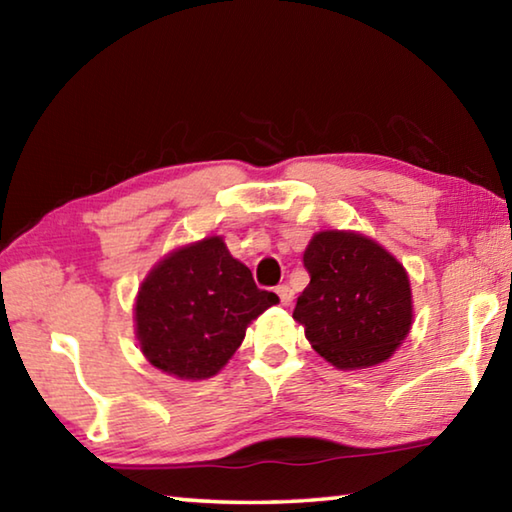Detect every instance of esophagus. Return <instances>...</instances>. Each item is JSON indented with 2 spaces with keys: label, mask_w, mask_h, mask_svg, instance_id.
<instances>
[{
  "label": "esophagus",
  "mask_w": 512,
  "mask_h": 512,
  "mask_svg": "<svg viewBox=\"0 0 512 512\" xmlns=\"http://www.w3.org/2000/svg\"><path fill=\"white\" fill-rule=\"evenodd\" d=\"M275 291H277V296H280V302H282V305H291V300H293V291H291V287H287V284H280V287H277Z\"/></svg>",
  "instance_id": "obj_1"
}]
</instances>
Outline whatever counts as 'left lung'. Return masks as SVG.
Returning a JSON list of instances; mask_svg holds the SVG:
<instances>
[{"instance_id":"obj_1","label":"left lung","mask_w":512,"mask_h":512,"mask_svg":"<svg viewBox=\"0 0 512 512\" xmlns=\"http://www.w3.org/2000/svg\"><path fill=\"white\" fill-rule=\"evenodd\" d=\"M293 318L318 354L343 370L386 361L411 329V287L402 264L368 237L318 232Z\"/></svg>"}]
</instances>
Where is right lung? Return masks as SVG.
I'll use <instances>...</instances> for the list:
<instances>
[{
    "instance_id": "obj_1",
    "label": "right lung",
    "mask_w": 512,
    "mask_h": 512,
    "mask_svg": "<svg viewBox=\"0 0 512 512\" xmlns=\"http://www.w3.org/2000/svg\"><path fill=\"white\" fill-rule=\"evenodd\" d=\"M275 302L223 239L210 237L171 253L146 277L135 305L137 341L155 368L205 379L237 352L250 320Z\"/></svg>"
}]
</instances>
